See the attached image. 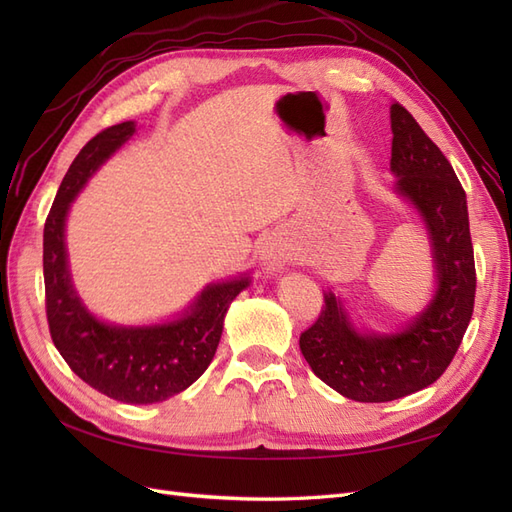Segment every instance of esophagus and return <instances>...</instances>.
Returning a JSON list of instances; mask_svg holds the SVG:
<instances>
[{"label":"esophagus","instance_id":"1","mask_svg":"<svg viewBox=\"0 0 512 512\" xmlns=\"http://www.w3.org/2000/svg\"><path fill=\"white\" fill-rule=\"evenodd\" d=\"M288 258L290 247L282 239L269 237L260 245V260L269 273H280L288 265Z\"/></svg>","mask_w":512,"mask_h":512}]
</instances>
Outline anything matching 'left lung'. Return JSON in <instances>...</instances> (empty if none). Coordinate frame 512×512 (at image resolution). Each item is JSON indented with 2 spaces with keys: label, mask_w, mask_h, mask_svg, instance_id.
I'll return each mask as SVG.
<instances>
[{
  "label": "left lung",
  "mask_w": 512,
  "mask_h": 512,
  "mask_svg": "<svg viewBox=\"0 0 512 512\" xmlns=\"http://www.w3.org/2000/svg\"><path fill=\"white\" fill-rule=\"evenodd\" d=\"M391 170L397 192L425 222L436 294L404 331L359 333L333 292L299 346L314 374L348 399L380 404L436 382L455 359L476 294L466 192L438 145L399 102L391 104Z\"/></svg>",
  "instance_id": "obj_1"
}]
</instances>
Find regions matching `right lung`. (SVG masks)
Returning <instances> with one entry per match:
<instances>
[{
  "mask_svg": "<svg viewBox=\"0 0 512 512\" xmlns=\"http://www.w3.org/2000/svg\"><path fill=\"white\" fill-rule=\"evenodd\" d=\"M132 134L134 121L96 134L59 185L44 222L46 320L55 348L83 382L123 404H156L203 376L218 350L228 305L247 288L250 277L207 286L181 318L153 327H117L87 312L68 271L64 243L68 209L87 179Z\"/></svg>",
  "mask_w": 512,
  "mask_h": 512,
  "instance_id": "add662e5",
  "label": "right lung"
}]
</instances>
